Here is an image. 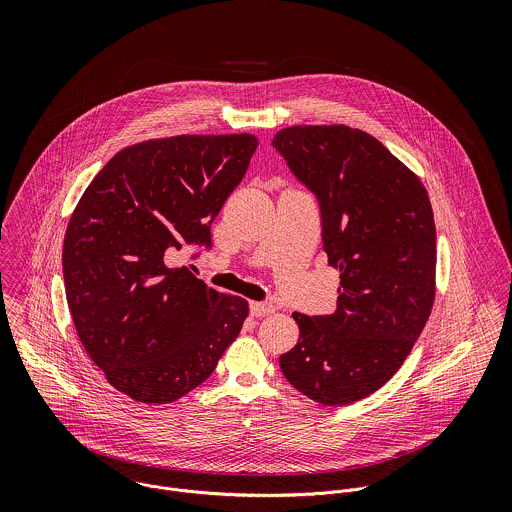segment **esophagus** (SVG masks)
Listing matches in <instances>:
<instances>
[{
	"label": "esophagus",
	"instance_id": "obj_1",
	"mask_svg": "<svg viewBox=\"0 0 512 512\" xmlns=\"http://www.w3.org/2000/svg\"><path fill=\"white\" fill-rule=\"evenodd\" d=\"M276 311V305L272 301H252L250 303V313L254 317H264V315H270Z\"/></svg>",
	"mask_w": 512,
	"mask_h": 512
}]
</instances>
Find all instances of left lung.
<instances>
[{
    "label": "left lung",
    "mask_w": 512,
    "mask_h": 512,
    "mask_svg": "<svg viewBox=\"0 0 512 512\" xmlns=\"http://www.w3.org/2000/svg\"><path fill=\"white\" fill-rule=\"evenodd\" d=\"M272 146L317 197L337 311L293 313L299 341L280 357L293 388L325 406L376 392L410 355L436 297V224L426 187L370 134L292 126Z\"/></svg>",
    "instance_id": "8db88e82"
}]
</instances>
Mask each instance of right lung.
Returning <instances> with one entry per match:
<instances>
[{"mask_svg": "<svg viewBox=\"0 0 512 512\" xmlns=\"http://www.w3.org/2000/svg\"><path fill=\"white\" fill-rule=\"evenodd\" d=\"M258 147L252 134L175 136L118 151L74 209L63 276L84 351L120 392L173 402L217 368L248 301L167 256L211 248V222Z\"/></svg>", "mask_w": 512, "mask_h": 512, "instance_id": "1", "label": "right lung"}]
</instances>
